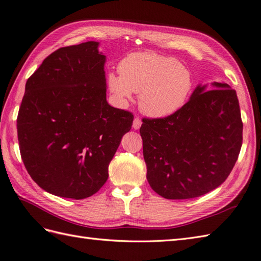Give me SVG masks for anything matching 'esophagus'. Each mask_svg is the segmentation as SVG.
Masks as SVG:
<instances>
[{"label":"esophagus","instance_id":"1","mask_svg":"<svg viewBox=\"0 0 261 261\" xmlns=\"http://www.w3.org/2000/svg\"><path fill=\"white\" fill-rule=\"evenodd\" d=\"M141 120L139 117H135L134 118V122H133V128L134 129H139L140 128V126H141Z\"/></svg>","mask_w":261,"mask_h":261}]
</instances>
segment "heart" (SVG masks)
<instances>
[{"mask_svg":"<svg viewBox=\"0 0 261 261\" xmlns=\"http://www.w3.org/2000/svg\"><path fill=\"white\" fill-rule=\"evenodd\" d=\"M120 75L110 73L108 87L122 102L139 93L141 112L154 118L167 117L185 106L194 89L191 70L169 57L152 52L127 55L118 66Z\"/></svg>","mask_w":261,"mask_h":261,"instance_id":"1","label":"heart"}]
</instances>
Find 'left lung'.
<instances>
[{
  "label": "left lung",
  "instance_id": "8db88e82",
  "mask_svg": "<svg viewBox=\"0 0 261 261\" xmlns=\"http://www.w3.org/2000/svg\"><path fill=\"white\" fill-rule=\"evenodd\" d=\"M211 86H197L176 113L143 120L147 179L163 198L189 199L213 191L238 160L243 123L236 91L225 83Z\"/></svg>",
  "mask_w": 261,
  "mask_h": 261
}]
</instances>
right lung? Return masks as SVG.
<instances>
[{
	"label": "right lung",
	"instance_id": "obj_1",
	"mask_svg": "<svg viewBox=\"0 0 261 261\" xmlns=\"http://www.w3.org/2000/svg\"><path fill=\"white\" fill-rule=\"evenodd\" d=\"M99 42L50 54L26 83L17 116L21 159L36 183L64 198L96 194L134 115L107 101Z\"/></svg>",
	"mask_w": 261,
	"mask_h": 261
}]
</instances>
